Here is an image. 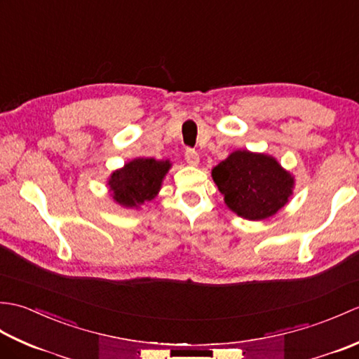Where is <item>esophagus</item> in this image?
Listing matches in <instances>:
<instances>
[{"label": "esophagus", "instance_id": "obj_1", "mask_svg": "<svg viewBox=\"0 0 359 359\" xmlns=\"http://www.w3.org/2000/svg\"><path fill=\"white\" fill-rule=\"evenodd\" d=\"M185 160H187V163L188 165H191V166H197V163H199V154H197V151L196 149H187L185 151Z\"/></svg>", "mask_w": 359, "mask_h": 359}]
</instances>
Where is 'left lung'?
I'll use <instances>...</instances> for the list:
<instances>
[{
    "label": "left lung",
    "instance_id": "8db88e82",
    "mask_svg": "<svg viewBox=\"0 0 359 359\" xmlns=\"http://www.w3.org/2000/svg\"><path fill=\"white\" fill-rule=\"evenodd\" d=\"M228 208L248 220L266 219L292 196L293 177L270 156L234 151L212 170Z\"/></svg>",
    "mask_w": 359,
    "mask_h": 359
}]
</instances>
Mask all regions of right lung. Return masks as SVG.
<instances>
[{
  "label": "right lung",
  "instance_id": "1",
  "mask_svg": "<svg viewBox=\"0 0 359 359\" xmlns=\"http://www.w3.org/2000/svg\"><path fill=\"white\" fill-rule=\"evenodd\" d=\"M170 166L168 160L157 162L154 158H135L126 163L121 170L112 172L109 179L114 201L134 208L154 199Z\"/></svg>",
  "mask_w": 359,
  "mask_h": 359
}]
</instances>
